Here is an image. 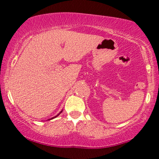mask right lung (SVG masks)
<instances>
[{"label": "right lung", "mask_w": 159, "mask_h": 159, "mask_svg": "<svg viewBox=\"0 0 159 159\" xmlns=\"http://www.w3.org/2000/svg\"><path fill=\"white\" fill-rule=\"evenodd\" d=\"M61 112H62V111H61ZM61 113H60V114H61ZM59 114H58V115H59ZM58 115H57V116H58ZM57 116H54V117H52V119H54V118H55V117H57ZM52 119H50V120H52Z\"/></svg>", "instance_id": "add662e5"}]
</instances>
